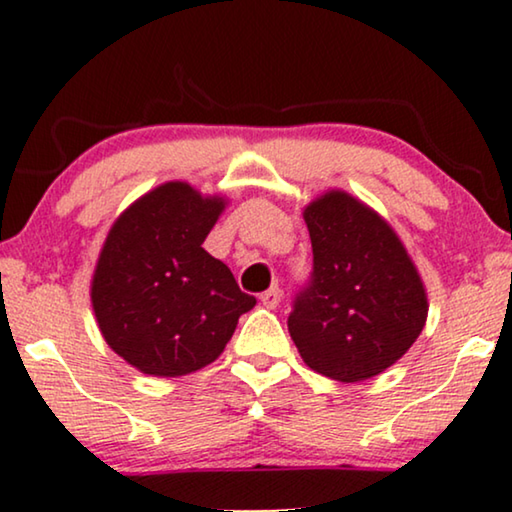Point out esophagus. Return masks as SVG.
<instances>
[{
	"label": "esophagus",
	"mask_w": 512,
	"mask_h": 512,
	"mask_svg": "<svg viewBox=\"0 0 512 512\" xmlns=\"http://www.w3.org/2000/svg\"><path fill=\"white\" fill-rule=\"evenodd\" d=\"M279 300H282V289H279V286H272V289L261 293V303L263 307H268V310H275Z\"/></svg>",
	"instance_id": "34e87169"
}]
</instances>
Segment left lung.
Wrapping results in <instances>:
<instances>
[{
  "label": "left lung",
  "instance_id": "1",
  "mask_svg": "<svg viewBox=\"0 0 512 512\" xmlns=\"http://www.w3.org/2000/svg\"><path fill=\"white\" fill-rule=\"evenodd\" d=\"M314 268L289 333L303 361L338 382L380 375L419 338L429 314L422 277L394 228L345 191L305 207Z\"/></svg>",
  "mask_w": 512,
  "mask_h": 512
}]
</instances>
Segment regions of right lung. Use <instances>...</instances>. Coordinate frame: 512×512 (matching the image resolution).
Segmentation results:
<instances>
[{"label": "right lung", "mask_w": 512, "mask_h": 512, "mask_svg": "<svg viewBox=\"0 0 512 512\" xmlns=\"http://www.w3.org/2000/svg\"><path fill=\"white\" fill-rule=\"evenodd\" d=\"M226 200L167 181L132 202L97 258L90 300L114 352L153 377L209 366L256 305L202 242Z\"/></svg>", "instance_id": "obj_1"}]
</instances>
